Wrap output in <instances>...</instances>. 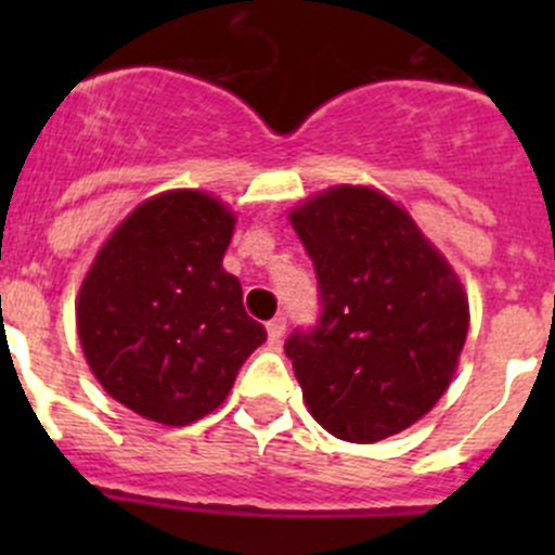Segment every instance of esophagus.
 <instances>
[{"label": "esophagus", "instance_id": "obj_1", "mask_svg": "<svg viewBox=\"0 0 555 555\" xmlns=\"http://www.w3.org/2000/svg\"><path fill=\"white\" fill-rule=\"evenodd\" d=\"M266 330H268V340L279 346V344H282L284 330H287V319H284V317H273L271 322L266 324Z\"/></svg>", "mask_w": 555, "mask_h": 555}]
</instances>
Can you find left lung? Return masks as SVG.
<instances>
[{
	"instance_id": "8db88e82",
	"label": "left lung",
	"mask_w": 555,
	"mask_h": 555,
	"mask_svg": "<svg viewBox=\"0 0 555 555\" xmlns=\"http://www.w3.org/2000/svg\"><path fill=\"white\" fill-rule=\"evenodd\" d=\"M309 251L322 313L284 344L311 416L349 443H376L449 389L469 306L446 257L402 206L338 184L289 215Z\"/></svg>"
}]
</instances>
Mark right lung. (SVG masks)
Masks as SVG:
<instances>
[{"mask_svg":"<svg viewBox=\"0 0 555 555\" xmlns=\"http://www.w3.org/2000/svg\"><path fill=\"white\" fill-rule=\"evenodd\" d=\"M236 217L201 190L139 204L99 249L77 335L109 397L150 422L184 427L215 411L266 327L222 268Z\"/></svg>","mask_w":555,"mask_h":555,"instance_id":"obj_1","label":"right lung"}]
</instances>
